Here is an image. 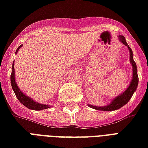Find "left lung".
Returning <instances> with one entry per match:
<instances>
[{
    "label": "left lung",
    "mask_w": 148,
    "mask_h": 148,
    "mask_svg": "<svg viewBox=\"0 0 148 148\" xmlns=\"http://www.w3.org/2000/svg\"><path fill=\"white\" fill-rule=\"evenodd\" d=\"M119 39L121 40V43H123L125 46L128 47L129 51H130V63L132 66V78L131 82H130L129 87L123 92L122 93L120 94L119 96L115 97L114 99L111 101L110 104L106 105L103 107H96V106H93V105L88 104V107L96 109L98 110H105V111H108V110H118L119 108H121V107H123L124 105H125L130 101V99H131V97L134 93V92L136 90V88L138 86V74H137V67L136 65L135 61L133 60V56H132V49H130V47L129 46V45L126 43V40L124 36H121L119 35Z\"/></svg>",
    "instance_id": "8db88e82"
}]
</instances>
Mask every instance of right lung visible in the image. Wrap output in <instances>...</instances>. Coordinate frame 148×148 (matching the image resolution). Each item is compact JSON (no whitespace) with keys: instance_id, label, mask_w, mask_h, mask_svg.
I'll return each instance as SVG.
<instances>
[{"instance_id":"right-lung-1","label":"right lung","mask_w":148,"mask_h":148,"mask_svg":"<svg viewBox=\"0 0 148 148\" xmlns=\"http://www.w3.org/2000/svg\"><path fill=\"white\" fill-rule=\"evenodd\" d=\"M22 47V45L20 46H18L17 48L16 53H17L18 51V49ZM11 84H12V87L14 91V92L16 94L17 99H18V101L21 103L22 104H23L25 107H27L29 109L34 110H45V109H48V108H51V106L46 104H41L39 103L35 102L34 99H32L30 97H29L27 95L22 92L19 88L18 87V85L16 82V79H15V69H14V62L12 63V74H11Z\"/></svg>"}]
</instances>
